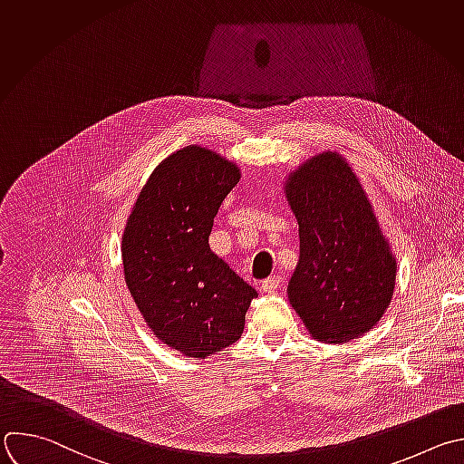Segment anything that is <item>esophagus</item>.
<instances>
[{"label": "esophagus", "instance_id": "34e87169", "mask_svg": "<svg viewBox=\"0 0 464 464\" xmlns=\"http://www.w3.org/2000/svg\"><path fill=\"white\" fill-rule=\"evenodd\" d=\"M280 284H282V278L278 275H271L266 280H262V291L273 293V291H276L280 287Z\"/></svg>", "mask_w": 464, "mask_h": 464}]
</instances>
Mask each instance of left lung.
Returning <instances> with one entry per match:
<instances>
[{
    "label": "left lung",
    "mask_w": 464,
    "mask_h": 464,
    "mask_svg": "<svg viewBox=\"0 0 464 464\" xmlns=\"http://www.w3.org/2000/svg\"><path fill=\"white\" fill-rule=\"evenodd\" d=\"M284 193L300 238L291 307L321 343L362 337L392 302L397 260L361 180L343 154L324 150L287 175Z\"/></svg>",
    "instance_id": "8db88e82"
}]
</instances>
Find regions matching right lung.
Masks as SVG:
<instances>
[{"instance_id": "1", "label": "right lung", "mask_w": 464, "mask_h": 464, "mask_svg": "<svg viewBox=\"0 0 464 464\" xmlns=\"http://www.w3.org/2000/svg\"><path fill=\"white\" fill-rule=\"evenodd\" d=\"M238 180L235 162L188 145L150 173L123 229L130 296L152 334L186 357L206 359L238 341L256 296L209 247L213 218Z\"/></svg>"}]
</instances>
